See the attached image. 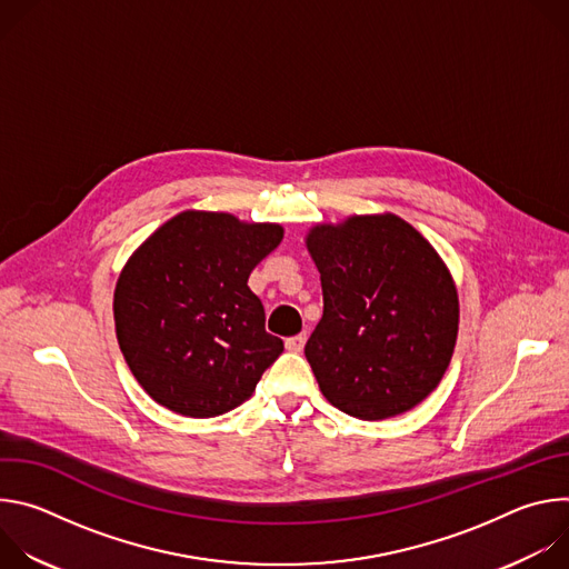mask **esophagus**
<instances>
[{
    "label": "esophagus",
    "mask_w": 569,
    "mask_h": 569,
    "mask_svg": "<svg viewBox=\"0 0 569 569\" xmlns=\"http://www.w3.org/2000/svg\"><path fill=\"white\" fill-rule=\"evenodd\" d=\"M303 345H306V333H299V336H292L286 340V349L292 353H299L303 349Z\"/></svg>",
    "instance_id": "obj_1"
}]
</instances>
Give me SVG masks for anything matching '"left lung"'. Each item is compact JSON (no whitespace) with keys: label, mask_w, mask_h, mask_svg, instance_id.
<instances>
[{"label":"left lung","mask_w":569,"mask_h":569,"mask_svg":"<svg viewBox=\"0 0 569 569\" xmlns=\"http://www.w3.org/2000/svg\"><path fill=\"white\" fill-rule=\"evenodd\" d=\"M306 246L323 312L303 353L321 393L365 421L412 410L439 385L457 340V290L439 254L391 213L317 224Z\"/></svg>","instance_id":"left-lung-1"}]
</instances>
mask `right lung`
I'll return each instance as SVG.
<instances>
[{"label": "right lung", "mask_w": 569, "mask_h": 569, "mask_svg": "<svg viewBox=\"0 0 569 569\" xmlns=\"http://www.w3.org/2000/svg\"><path fill=\"white\" fill-rule=\"evenodd\" d=\"M281 238L279 224L184 211L130 257L114 290L117 340L152 400L209 419L252 396L283 340L266 331L248 279Z\"/></svg>", "instance_id": "1"}]
</instances>
